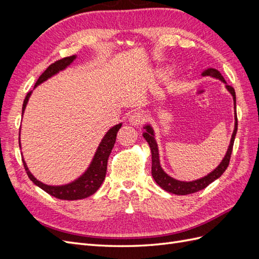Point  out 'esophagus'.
Segmentation results:
<instances>
[{"instance_id":"esophagus-1","label":"esophagus","mask_w":259,"mask_h":259,"mask_svg":"<svg viewBox=\"0 0 259 259\" xmlns=\"http://www.w3.org/2000/svg\"><path fill=\"white\" fill-rule=\"evenodd\" d=\"M144 116L140 112H134L128 116V121L133 126H138V125L143 122Z\"/></svg>"}]
</instances>
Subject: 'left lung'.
I'll list each match as a JSON object with an SVG mask.
<instances>
[{
	"mask_svg": "<svg viewBox=\"0 0 259 259\" xmlns=\"http://www.w3.org/2000/svg\"><path fill=\"white\" fill-rule=\"evenodd\" d=\"M202 76H210L214 77V79H217L219 81H222L225 84V88L227 89L231 96L233 98V106H234V130L231 135L230 139V144L228 146V149H227V152L224 156V159L222 162L218 164V166L214 168L213 170L205 175L204 177H201L199 179L192 180V182H183V180H178L173 177H170L167 175L164 169L162 168L161 164H160V154H159V148L158 144H156L155 140V135H154V130L151 126V124H146L144 125V130L145 132L143 133L144 138L147 140V143L150 146L151 149V155H152V168H151V173L152 177L155 180V183L158 184L162 189L169 193H174L177 195H186V194H190L194 193L197 191H200L202 189H204L209 184L215 182L216 179L221 177L226 168L229 165V161H230V156L232 152V147L234 143V138H236L237 135V131H238V117H237V104H236V92H234L233 88H231L230 85L226 83L224 76L222 73L218 71V70L214 68H207L204 71L201 73Z\"/></svg>",
	"mask_w": 259,
	"mask_h": 259,
	"instance_id": "1",
	"label": "left lung"
}]
</instances>
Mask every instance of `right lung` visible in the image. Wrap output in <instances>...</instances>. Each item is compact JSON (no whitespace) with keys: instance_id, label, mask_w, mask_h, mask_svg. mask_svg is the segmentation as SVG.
<instances>
[{"instance_id":"1","label":"right lung","mask_w":259,"mask_h":259,"mask_svg":"<svg viewBox=\"0 0 259 259\" xmlns=\"http://www.w3.org/2000/svg\"><path fill=\"white\" fill-rule=\"evenodd\" d=\"M75 58H76V55H72V56L62 58L56 62H54V64H52L41 74V76L38 77V80L36 81V83L34 85V89L37 85H40L43 82L48 81L49 79H51L52 76L56 75L57 73L62 71V70L67 69L75 60ZM31 94H32V91L27 94L25 101H23L22 115H23V113H25L26 107L28 105V101H29ZM121 126H122V123H119V124L114 125L113 127H111L106 133L104 138L101 139L99 146L97 147V150H96L95 154H94V158L90 164V166L80 177L74 179L73 182L66 184V185H60V186H52V185L43 184L42 182L37 180L32 174H31V171L29 170V168L27 166V163L25 160H23V156H22V163H23V166H25V169L28 174V177L32 180V183L34 185L40 187L41 189H43L45 192H48L49 194L53 195V197L60 199V200L73 201V200H81V199H85V198L90 197V195L94 194L99 189V187L101 186V184H103V182L105 180L108 158L111 153V150H112V148L115 143L116 134H117V132H119V130L121 128ZM19 147H21L20 133H19Z\"/></svg>"}]
</instances>
